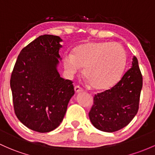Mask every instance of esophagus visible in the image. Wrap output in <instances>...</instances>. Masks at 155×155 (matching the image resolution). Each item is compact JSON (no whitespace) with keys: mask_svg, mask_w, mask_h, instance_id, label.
Segmentation results:
<instances>
[{"mask_svg":"<svg viewBox=\"0 0 155 155\" xmlns=\"http://www.w3.org/2000/svg\"><path fill=\"white\" fill-rule=\"evenodd\" d=\"M84 91V90L82 89V88L80 87L79 86H74V91H75V93L81 92V91Z\"/></svg>","mask_w":155,"mask_h":155,"instance_id":"1","label":"esophagus"}]
</instances>
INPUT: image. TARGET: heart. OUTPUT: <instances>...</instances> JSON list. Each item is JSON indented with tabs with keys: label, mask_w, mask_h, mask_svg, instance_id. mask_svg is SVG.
Instances as JSON below:
<instances>
[{
	"label": "heart",
	"mask_w": 155,
	"mask_h": 155,
	"mask_svg": "<svg viewBox=\"0 0 155 155\" xmlns=\"http://www.w3.org/2000/svg\"><path fill=\"white\" fill-rule=\"evenodd\" d=\"M126 54L120 44L112 42H92L81 44L72 54L66 53L64 66L73 77L84 68V74L94 89L103 90L117 84L124 72Z\"/></svg>",
	"instance_id": "b5f03b06"
}]
</instances>
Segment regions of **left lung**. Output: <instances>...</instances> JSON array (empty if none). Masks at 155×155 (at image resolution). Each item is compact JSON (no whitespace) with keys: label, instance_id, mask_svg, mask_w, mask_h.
I'll use <instances>...</instances> for the list:
<instances>
[{"label":"left lung","instance_id":"8db88e82","mask_svg":"<svg viewBox=\"0 0 155 155\" xmlns=\"http://www.w3.org/2000/svg\"><path fill=\"white\" fill-rule=\"evenodd\" d=\"M131 66L115 86L94 96L89 116L96 129L114 132L127 126L137 114L143 78L135 56Z\"/></svg>","mask_w":155,"mask_h":155}]
</instances>
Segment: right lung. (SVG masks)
<instances>
[{
    "label": "right lung",
    "instance_id": "add662e5",
    "mask_svg": "<svg viewBox=\"0 0 155 155\" xmlns=\"http://www.w3.org/2000/svg\"><path fill=\"white\" fill-rule=\"evenodd\" d=\"M63 40L44 35L21 50L10 79L15 113L24 126L49 132L61 124L74 90L58 70Z\"/></svg>",
    "mask_w": 155,
    "mask_h": 155
}]
</instances>
